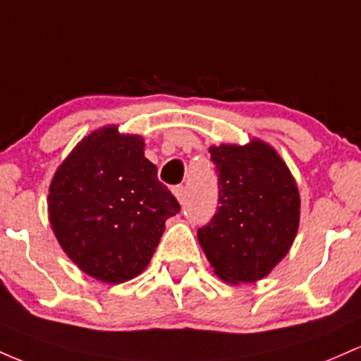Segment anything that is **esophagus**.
<instances>
[{"label":"esophagus","mask_w":361,"mask_h":361,"mask_svg":"<svg viewBox=\"0 0 361 361\" xmlns=\"http://www.w3.org/2000/svg\"><path fill=\"white\" fill-rule=\"evenodd\" d=\"M173 194H176L177 201H179V202L184 201V197H185V185H176V188H173Z\"/></svg>","instance_id":"1"}]
</instances>
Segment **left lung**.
I'll return each mask as SVG.
<instances>
[{"mask_svg":"<svg viewBox=\"0 0 361 361\" xmlns=\"http://www.w3.org/2000/svg\"><path fill=\"white\" fill-rule=\"evenodd\" d=\"M218 173V208L197 240L224 281L254 283L286 256L300 220L297 182L276 149L252 140L245 147L209 148Z\"/></svg>","mask_w":361,"mask_h":361,"instance_id":"8db88e82","label":"left lung"}]
</instances>
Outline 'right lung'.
Wrapping results in <instances>:
<instances>
[{
  "label": "right lung",
  "mask_w": 361,
  "mask_h": 361,
  "mask_svg": "<svg viewBox=\"0 0 361 361\" xmlns=\"http://www.w3.org/2000/svg\"><path fill=\"white\" fill-rule=\"evenodd\" d=\"M49 221L59 245L88 276L124 283L148 266L176 196L145 157L141 136L116 126L83 137L49 185Z\"/></svg>",
  "instance_id": "1"
}]
</instances>
